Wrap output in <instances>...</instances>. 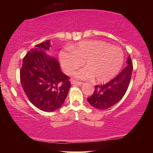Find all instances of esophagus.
Returning <instances> with one entry per match:
<instances>
[{"label": "esophagus", "mask_w": 153, "mask_h": 153, "mask_svg": "<svg viewBox=\"0 0 153 153\" xmlns=\"http://www.w3.org/2000/svg\"><path fill=\"white\" fill-rule=\"evenodd\" d=\"M71 83H72V85H81V84H83V82H81V81H76L72 80V81H71Z\"/></svg>", "instance_id": "esophagus-1"}]
</instances>
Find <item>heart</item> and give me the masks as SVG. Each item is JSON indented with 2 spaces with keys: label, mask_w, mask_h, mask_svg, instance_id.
<instances>
[{
  "label": "heart",
  "mask_w": 153,
  "mask_h": 153,
  "mask_svg": "<svg viewBox=\"0 0 153 153\" xmlns=\"http://www.w3.org/2000/svg\"><path fill=\"white\" fill-rule=\"evenodd\" d=\"M70 49L60 51L61 66L70 75L84 62L86 67L74 74L81 80L95 78L98 83L108 82L118 74L124 62L123 50L103 41H82Z\"/></svg>",
  "instance_id": "obj_1"
}]
</instances>
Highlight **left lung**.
<instances>
[{
	"label": "left lung",
	"mask_w": 153,
	"mask_h": 153,
	"mask_svg": "<svg viewBox=\"0 0 153 153\" xmlns=\"http://www.w3.org/2000/svg\"><path fill=\"white\" fill-rule=\"evenodd\" d=\"M132 70V62L129 56L127 65L120 74L104 85H95L93 94L87 98L89 104L97 109L104 110L118 103L128 88Z\"/></svg>",
	"instance_id": "8db88e82"
}]
</instances>
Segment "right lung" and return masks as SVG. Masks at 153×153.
I'll use <instances>...</instances> for the list:
<instances>
[{"instance_id":"add662e5","label":"right lung","mask_w":153,"mask_h":153,"mask_svg":"<svg viewBox=\"0 0 153 153\" xmlns=\"http://www.w3.org/2000/svg\"><path fill=\"white\" fill-rule=\"evenodd\" d=\"M50 40L35 45L23 58L20 80L28 100L44 111L51 112L63 104L71 87L59 62L47 53Z\"/></svg>"}]
</instances>
